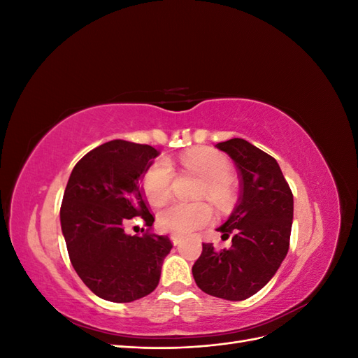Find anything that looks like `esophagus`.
I'll use <instances>...</instances> for the list:
<instances>
[{"mask_svg":"<svg viewBox=\"0 0 358 358\" xmlns=\"http://www.w3.org/2000/svg\"><path fill=\"white\" fill-rule=\"evenodd\" d=\"M170 241H171V243L173 245H179L180 243V241H182V237L179 236V234H170Z\"/></svg>","mask_w":358,"mask_h":358,"instance_id":"obj_1","label":"esophagus"}]
</instances>
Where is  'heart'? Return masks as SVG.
I'll use <instances>...</instances> for the list:
<instances>
[{"label": "heart", "mask_w": 358, "mask_h": 358, "mask_svg": "<svg viewBox=\"0 0 358 358\" xmlns=\"http://www.w3.org/2000/svg\"><path fill=\"white\" fill-rule=\"evenodd\" d=\"M183 166L199 173L204 179L201 196H208L220 208H227L233 200V169L230 161L213 149H192L182 157ZM175 170L167 158H158L150 164L142 180L149 203L159 206L171 194ZM212 208L204 201H173L158 212V227L173 234H188L210 222Z\"/></svg>", "instance_id": "obj_1"}]
</instances>
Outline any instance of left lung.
I'll return each instance as SVG.
<instances>
[{
    "instance_id": "1",
    "label": "left lung",
    "mask_w": 358,
    "mask_h": 358,
    "mask_svg": "<svg viewBox=\"0 0 358 358\" xmlns=\"http://www.w3.org/2000/svg\"><path fill=\"white\" fill-rule=\"evenodd\" d=\"M215 146L239 170L241 197L216 229L222 239L231 236V246L215 251L212 243H203L192 276L206 294L241 301L262 289L287 257L294 200L273 157L243 138Z\"/></svg>"
}]
</instances>
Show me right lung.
Here are the masks:
<instances>
[{"label": "right lung", "mask_w": 358, "mask_h": 358, "mask_svg": "<svg viewBox=\"0 0 358 358\" xmlns=\"http://www.w3.org/2000/svg\"><path fill=\"white\" fill-rule=\"evenodd\" d=\"M149 145L112 140L74 166L64 192L59 220L76 273L100 299L128 303L152 292L164 258L173 248L167 236L125 233L128 220L154 216L140 179L158 157Z\"/></svg>", "instance_id": "obj_1"}]
</instances>
